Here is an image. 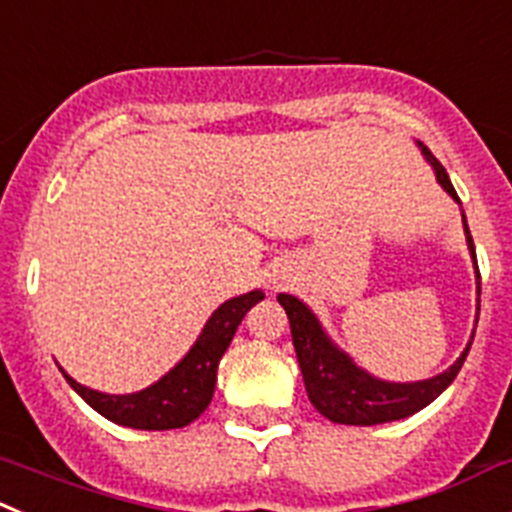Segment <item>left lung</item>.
Segmentation results:
<instances>
[{"label":"left lung","mask_w":512,"mask_h":512,"mask_svg":"<svg viewBox=\"0 0 512 512\" xmlns=\"http://www.w3.org/2000/svg\"><path fill=\"white\" fill-rule=\"evenodd\" d=\"M420 149L425 154V159L433 164L435 177L441 182V188L451 195L453 201L459 203V195L453 190L451 180H448V172L443 170V164L430 154L428 146L420 144ZM461 219H464L466 244H469L474 270H477L479 319V293H482V288H479L482 283L479 281L482 278H479L477 255H474V242H471L464 213H461ZM278 301L286 309L288 322H291L293 348H296V358H299L306 394H309L311 404L317 407V412H322L327 420L340 422V425H381V422L402 420V417L415 415V412H420L422 407H428L435 397H441L443 391L451 386V381L461 371L471 348L469 342L464 353L459 355V361L453 363L448 371H443L441 376H433V379L412 381V384L381 381L376 376H371L368 371H363V368L355 366L353 358L337 348L335 342L327 337V332L322 330V324L314 317V311L304 301H299L296 296H288V293H281ZM471 340H474V335H471Z\"/></svg>","instance_id":"obj_1"}]
</instances>
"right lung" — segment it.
Listing matches in <instances>:
<instances>
[{"label": "right lung", "mask_w": 512, "mask_h": 512, "mask_svg": "<svg viewBox=\"0 0 512 512\" xmlns=\"http://www.w3.org/2000/svg\"><path fill=\"white\" fill-rule=\"evenodd\" d=\"M262 299L265 293L250 291L237 299L224 301L213 311L188 355L172 371L164 373L157 384L146 386L136 394H102V391L77 384L69 373H64L66 381L92 410L108 417L110 422L136 430L185 428L198 420L211 404L221 355L229 348L244 314Z\"/></svg>", "instance_id": "obj_1"}]
</instances>
